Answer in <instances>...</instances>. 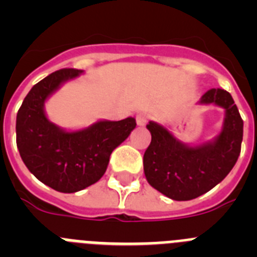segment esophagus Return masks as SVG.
I'll list each match as a JSON object with an SVG mask.
<instances>
[{"instance_id":"obj_1","label":"esophagus","mask_w":257,"mask_h":257,"mask_svg":"<svg viewBox=\"0 0 257 257\" xmlns=\"http://www.w3.org/2000/svg\"><path fill=\"white\" fill-rule=\"evenodd\" d=\"M148 114H145V113H140V114L136 115V123H138V126L143 127L147 124V122H148Z\"/></svg>"}]
</instances>
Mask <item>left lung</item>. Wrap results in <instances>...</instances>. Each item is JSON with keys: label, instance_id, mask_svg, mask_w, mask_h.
Wrapping results in <instances>:
<instances>
[{"label": "left lung", "instance_id": "left-lung-1", "mask_svg": "<svg viewBox=\"0 0 257 257\" xmlns=\"http://www.w3.org/2000/svg\"><path fill=\"white\" fill-rule=\"evenodd\" d=\"M198 104L224 109L220 133L202 144L179 140L163 124L151 121L152 142L144 153V174L154 189L174 201H190L207 193L225 179L237 162L243 138V121L231 95L211 88Z\"/></svg>", "mask_w": 257, "mask_h": 257}]
</instances>
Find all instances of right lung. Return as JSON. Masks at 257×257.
<instances>
[{
	"instance_id": "obj_1",
	"label": "right lung",
	"mask_w": 257,
	"mask_h": 257,
	"mask_svg": "<svg viewBox=\"0 0 257 257\" xmlns=\"http://www.w3.org/2000/svg\"><path fill=\"white\" fill-rule=\"evenodd\" d=\"M83 73L56 70L35 85L17 114V145L27 169L47 187L76 193L101 179L112 152L135 128L134 117L99 119L79 130H67L49 119L45 104L61 86Z\"/></svg>"
}]
</instances>
